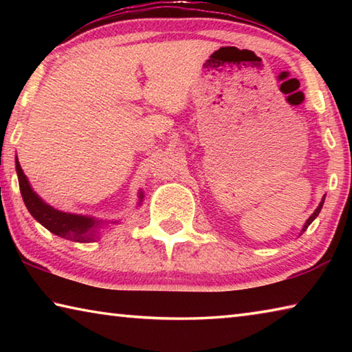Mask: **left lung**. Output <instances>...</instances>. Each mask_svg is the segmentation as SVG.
I'll return each instance as SVG.
<instances>
[{"label": "left lung", "instance_id": "obj_1", "mask_svg": "<svg viewBox=\"0 0 352 352\" xmlns=\"http://www.w3.org/2000/svg\"><path fill=\"white\" fill-rule=\"evenodd\" d=\"M324 197H326V195H323V199H321V201H320V205L317 206V210H315V211L312 212V216H311V217H309V219L306 220V223H305V225H302V230H301V233H300V236H301L302 233H305V231L307 230V226H309V225H311V223L314 222V220H315V219H317V216H318V214H320V211H321V208H323V204H324Z\"/></svg>", "mask_w": 352, "mask_h": 352}]
</instances>
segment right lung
<instances>
[{
  "instance_id": "right-lung-1",
  "label": "right lung",
  "mask_w": 352,
  "mask_h": 352,
  "mask_svg": "<svg viewBox=\"0 0 352 352\" xmlns=\"http://www.w3.org/2000/svg\"><path fill=\"white\" fill-rule=\"evenodd\" d=\"M15 169L16 175H19L20 190L21 197L28 211L31 212V216L37 220L38 223L45 226L46 230H50L52 234L63 239L88 243V242H96L100 237V230L105 225H115L119 223V220H99L91 216H82V214L74 212H63L58 211L51 205H47L46 201L40 197V195L32 189L31 183H29L28 177L23 172L21 166L19 163V158L15 157ZM142 199H144V192L140 190L138 192V206H141Z\"/></svg>"
}]
</instances>
